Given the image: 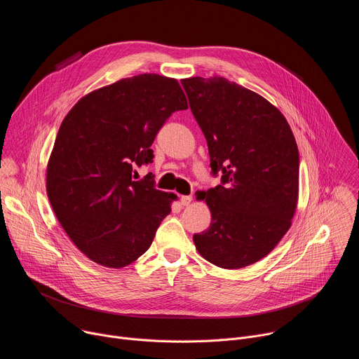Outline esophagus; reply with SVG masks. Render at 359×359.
Returning a JSON list of instances; mask_svg holds the SVG:
<instances>
[{
    "label": "esophagus",
    "instance_id": "esophagus-1",
    "mask_svg": "<svg viewBox=\"0 0 359 359\" xmlns=\"http://www.w3.org/2000/svg\"><path fill=\"white\" fill-rule=\"evenodd\" d=\"M191 200H193V197H191V196H180V203H182V206H189V204L191 203Z\"/></svg>",
    "mask_w": 359,
    "mask_h": 359
}]
</instances>
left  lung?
I'll use <instances>...</instances> for the list:
<instances>
[{
	"mask_svg": "<svg viewBox=\"0 0 359 359\" xmlns=\"http://www.w3.org/2000/svg\"><path fill=\"white\" fill-rule=\"evenodd\" d=\"M190 109L206 136L222 184L198 191L210 227L193 236L204 260L237 270L273 251L298 203L299 156L284 115L262 95L223 76L186 78Z\"/></svg>",
	"mask_w": 359,
	"mask_h": 359,
	"instance_id": "8db88e82",
	"label": "left lung"
}]
</instances>
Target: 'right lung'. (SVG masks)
<instances>
[{
	"instance_id": "add662e5",
	"label": "right lung",
	"mask_w": 359,
	"mask_h": 359,
	"mask_svg": "<svg viewBox=\"0 0 359 359\" xmlns=\"http://www.w3.org/2000/svg\"><path fill=\"white\" fill-rule=\"evenodd\" d=\"M179 82L158 74L121 79L82 96L64 118L46 166V194L72 243L96 264L122 269L150 247L175 193L132 179L175 111Z\"/></svg>"
}]
</instances>
